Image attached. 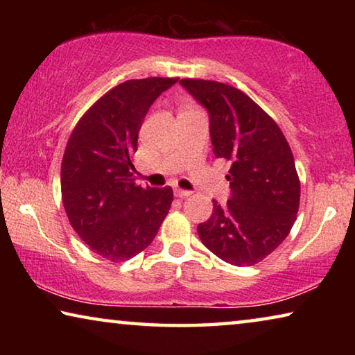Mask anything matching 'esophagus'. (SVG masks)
Segmentation results:
<instances>
[{
    "label": "esophagus",
    "mask_w": 355,
    "mask_h": 355,
    "mask_svg": "<svg viewBox=\"0 0 355 355\" xmlns=\"http://www.w3.org/2000/svg\"><path fill=\"white\" fill-rule=\"evenodd\" d=\"M175 196L180 197V199H186V197L191 196V191H184V189H175Z\"/></svg>",
    "instance_id": "1"
}]
</instances>
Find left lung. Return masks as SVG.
I'll use <instances>...</instances> for the list:
<instances>
[{
    "instance_id": "left-lung-1",
    "label": "left lung",
    "mask_w": 355,
    "mask_h": 355,
    "mask_svg": "<svg viewBox=\"0 0 355 355\" xmlns=\"http://www.w3.org/2000/svg\"><path fill=\"white\" fill-rule=\"evenodd\" d=\"M180 84L208 110L213 152L230 163V200H214L197 233L220 260L254 266L279 248L296 220L300 183L291 148L274 119L239 89L192 78Z\"/></svg>"
}]
</instances>
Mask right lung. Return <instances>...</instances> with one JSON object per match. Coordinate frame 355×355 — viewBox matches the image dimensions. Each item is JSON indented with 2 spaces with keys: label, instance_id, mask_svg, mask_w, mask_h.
Here are the masks:
<instances>
[{
  "label": "right lung",
  "instance_id": "add662e5",
  "mask_svg": "<svg viewBox=\"0 0 355 355\" xmlns=\"http://www.w3.org/2000/svg\"><path fill=\"white\" fill-rule=\"evenodd\" d=\"M178 78L128 80L84 112L71 131L61 166L62 203L89 249L119 263L150 245L169 213L171 186L142 188L133 155L144 117Z\"/></svg>",
  "mask_w": 355,
  "mask_h": 355
}]
</instances>
